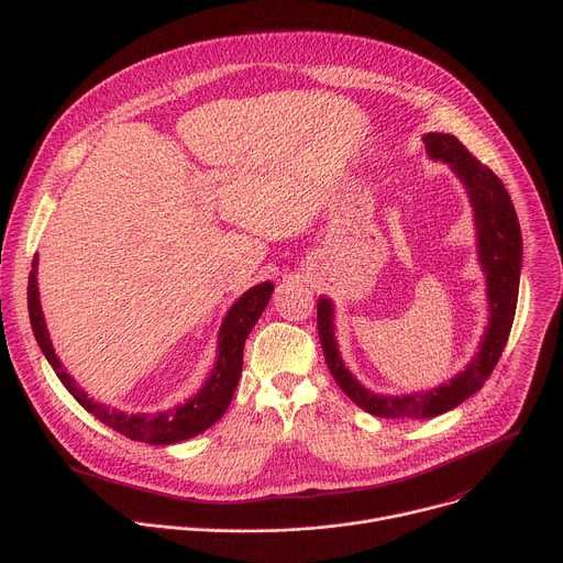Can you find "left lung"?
<instances>
[{"instance_id": "left-lung-1", "label": "left lung", "mask_w": 563, "mask_h": 563, "mask_svg": "<svg viewBox=\"0 0 563 563\" xmlns=\"http://www.w3.org/2000/svg\"><path fill=\"white\" fill-rule=\"evenodd\" d=\"M426 151L434 159H443L456 178L465 185L476 222L478 235V263L486 272L490 318L478 354L459 372L450 383H443L430 391H415L406 396H383L365 389L345 367L339 354L334 336V307L330 298L318 300V339L323 345L325 363L341 385V389L358 408L374 417L385 419H430L439 417L476 389L484 387L493 374L499 356L508 343L515 320L519 274H521V229L515 205L504 183L450 133H428L423 137Z\"/></svg>"}]
</instances>
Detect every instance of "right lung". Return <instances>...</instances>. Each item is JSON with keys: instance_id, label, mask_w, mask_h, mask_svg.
<instances>
[{"instance_id": "right-lung-1", "label": "right lung", "mask_w": 563, "mask_h": 563, "mask_svg": "<svg viewBox=\"0 0 563 563\" xmlns=\"http://www.w3.org/2000/svg\"><path fill=\"white\" fill-rule=\"evenodd\" d=\"M272 291H274L272 283H261L250 291H245L231 305L218 334L216 365L209 378L205 380L202 389L194 398H189L187 404L172 408L167 412H155V415H126L122 410L107 408L104 404H98V400L89 398V394L85 389H79L77 383L64 372L53 350V343L44 323L42 305H40L37 258L33 261V269L29 274V316H31V325H33L37 345L42 347L46 361L55 369L62 385L73 394V398L79 406H82L87 412H91L96 419H100L104 426L124 434L131 441L172 445L205 432L227 412L240 380V372H243L245 341L252 328L258 323L261 313L265 311L272 298Z\"/></svg>"}]
</instances>
